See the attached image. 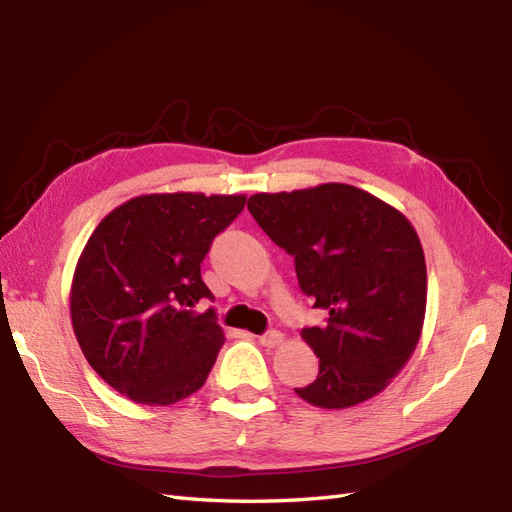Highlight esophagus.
I'll return each instance as SVG.
<instances>
[{
    "mask_svg": "<svg viewBox=\"0 0 512 512\" xmlns=\"http://www.w3.org/2000/svg\"><path fill=\"white\" fill-rule=\"evenodd\" d=\"M259 343H262L264 347H277L284 343V334H281L279 330H270V332L259 336Z\"/></svg>",
    "mask_w": 512,
    "mask_h": 512,
    "instance_id": "1",
    "label": "esophagus"
}]
</instances>
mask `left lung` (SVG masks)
<instances>
[{
    "mask_svg": "<svg viewBox=\"0 0 512 512\" xmlns=\"http://www.w3.org/2000/svg\"><path fill=\"white\" fill-rule=\"evenodd\" d=\"M248 211L295 257L301 290L328 314L301 330L319 376L297 396L345 409L380 394L416 350L427 308V264L407 217L341 182L250 195Z\"/></svg>",
    "mask_w": 512,
    "mask_h": 512,
    "instance_id": "left-lung-1",
    "label": "left lung"
}]
</instances>
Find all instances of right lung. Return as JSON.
I'll return each mask as SVG.
<instances>
[{
    "instance_id": "right-lung-1",
    "label": "right lung",
    "mask_w": 512,
    "mask_h": 512,
    "mask_svg": "<svg viewBox=\"0 0 512 512\" xmlns=\"http://www.w3.org/2000/svg\"><path fill=\"white\" fill-rule=\"evenodd\" d=\"M246 195L151 193L94 228L74 270L72 328L107 385L138 405H173L198 391L224 332L200 264Z\"/></svg>"
}]
</instances>
